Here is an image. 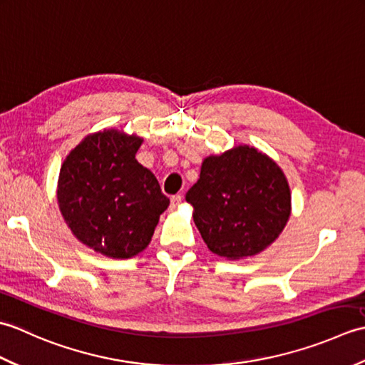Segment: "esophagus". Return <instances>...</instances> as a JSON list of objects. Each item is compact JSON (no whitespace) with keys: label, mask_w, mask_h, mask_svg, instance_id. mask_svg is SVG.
<instances>
[{"label":"esophagus","mask_w":365,"mask_h":365,"mask_svg":"<svg viewBox=\"0 0 365 365\" xmlns=\"http://www.w3.org/2000/svg\"><path fill=\"white\" fill-rule=\"evenodd\" d=\"M182 199H183L182 195H175V196L170 197V208H177L178 205H180Z\"/></svg>","instance_id":"34e87169"}]
</instances>
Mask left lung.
Listing matches in <instances>:
<instances>
[{
    "mask_svg": "<svg viewBox=\"0 0 365 365\" xmlns=\"http://www.w3.org/2000/svg\"><path fill=\"white\" fill-rule=\"evenodd\" d=\"M185 199L208 250L229 260L262 252L292 212L282 169L250 145L207 157Z\"/></svg>",
    "mask_w": 365,
    "mask_h": 365,
    "instance_id": "1",
    "label": "left lung"
}]
</instances>
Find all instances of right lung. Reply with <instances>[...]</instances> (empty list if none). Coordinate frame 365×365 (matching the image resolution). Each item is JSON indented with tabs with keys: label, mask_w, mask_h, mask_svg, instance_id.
<instances>
[{
	"label": "right lung",
	"mask_w": 365,
	"mask_h": 365,
	"mask_svg": "<svg viewBox=\"0 0 365 365\" xmlns=\"http://www.w3.org/2000/svg\"><path fill=\"white\" fill-rule=\"evenodd\" d=\"M143 139L118 130L89 135L67 155L58 204L83 245L106 257L130 259L150 243L169 199L135 155Z\"/></svg>",
	"instance_id": "obj_1"
}]
</instances>
